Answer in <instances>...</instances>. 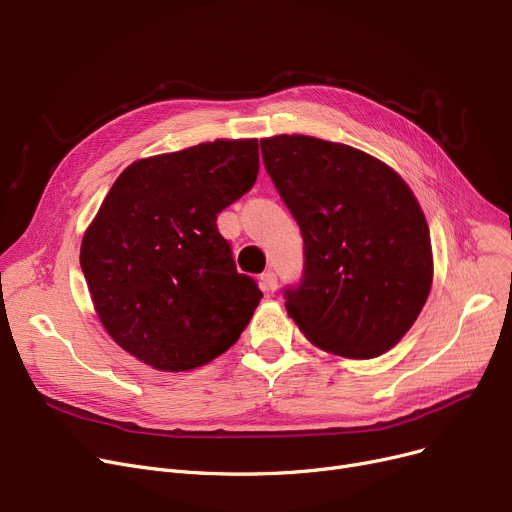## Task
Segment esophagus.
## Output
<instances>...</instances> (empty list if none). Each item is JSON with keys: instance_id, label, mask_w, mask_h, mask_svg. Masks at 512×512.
Wrapping results in <instances>:
<instances>
[{"instance_id": "34e87169", "label": "esophagus", "mask_w": 512, "mask_h": 512, "mask_svg": "<svg viewBox=\"0 0 512 512\" xmlns=\"http://www.w3.org/2000/svg\"><path fill=\"white\" fill-rule=\"evenodd\" d=\"M259 284L265 292H274L278 288V276L272 270H267L259 276Z\"/></svg>"}]
</instances>
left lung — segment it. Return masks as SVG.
Returning a JSON list of instances; mask_svg holds the SVG:
<instances>
[{"label":"left lung","mask_w":512,"mask_h":512,"mask_svg":"<svg viewBox=\"0 0 512 512\" xmlns=\"http://www.w3.org/2000/svg\"><path fill=\"white\" fill-rule=\"evenodd\" d=\"M263 164L303 234V274L286 311L319 348L348 359L386 353L432 288L425 215L392 168L305 134L261 141Z\"/></svg>","instance_id":"obj_1"}]
</instances>
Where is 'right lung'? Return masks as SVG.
Here are the masks:
<instances>
[{
	"mask_svg": "<svg viewBox=\"0 0 512 512\" xmlns=\"http://www.w3.org/2000/svg\"><path fill=\"white\" fill-rule=\"evenodd\" d=\"M259 143L213 141L134 161L107 193L80 247L103 328L161 371L220 357L263 292L236 272L218 213L249 193Z\"/></svg>",
	"mask_w": 512,
	"mask_h": 512,
	"instance_id": "1",
	"label": "right lung"
}]
</instances>
